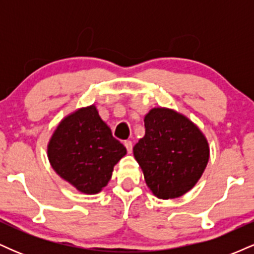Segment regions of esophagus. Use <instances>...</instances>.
Here are the masks:
<instances>
[{"label": "esophagus", "mask_w": 254, "mask_h": 254, "mask_svg": "<svg viewBox=\"0 0 254 254\" xmlns=\"http://www.w3.org/2000/svg\"><path fill=\"white\" fill-rule=\"evenodd\" d=\"M124 145H125V148H127V153H129V154L132 153V142H131V141H125L124 142Z\"/></svg>", "instance_id": "obj_1"}]
</instances>
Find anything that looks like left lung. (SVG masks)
Segmentation results:
<instances>
[{
	"mask_svg": "<svg viewBox=\"0 0 254 254\" xmlns=\"http://www.w3.org/2000/svg\"><path fill=\"white\" fill-rule=\"evenodd\" d=\"M144 127L133 156L147 186L160 199L182 197L196 185L208 165V139L186 116L166 107L151 109L144 117Z\"/></svg>",
	"mask_w": 254,
	"mask_h": 254,
	"instance_id": "1",
	"label": "left lung"
}]
</instances>
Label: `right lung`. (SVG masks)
Returning a JSON list of instances; mask_svg holds the SVG:
<instances>
[{
  "label": "right lung",
  "mask_w": 254,
  "mask_h": 254,
  "mask_svg": "<svg viewBox=\"0 0 254 254\" xmlns=\"http://www.w3.org/2000/svg\"><path fill=\"white\" fill-rule=\"evenodd\" d=\"M127 148L112 136L95 105L64 117L48 143L51 167L84 194L99 193L110 182L113 167Z\"/></svg>",
  "instance_id": "1"
}]
</instances>
